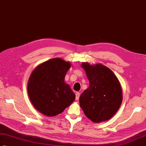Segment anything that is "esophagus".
I'll return each instance as SVG.
<instances>
[{"mask_svg":"<svg viewBox=\"0 0 146 146\" xmlns=\"http://www.w3.org/2000/svg\"><path fill=\"white\" fill-rule=\"evenodd\" d=\"M80 92H76V100H78L79 98H80Z\"/></svg>","mask_w":146,"mask_h":146,"instance_id":"obj_1","label":"esophagus"}]
</instances>
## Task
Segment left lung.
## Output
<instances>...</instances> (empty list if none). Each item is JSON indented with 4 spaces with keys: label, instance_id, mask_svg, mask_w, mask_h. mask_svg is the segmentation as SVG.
Returning <instances> with one entry per match:
<instances>
[{
    "label": "left lung",
    "instance_id": "obj_1",
    "mask_svg": "<svg viewBox=\"0 0 146 146\" xmlns=\"http://www.w3.org/2000/svg\"><path fill=\"white\" fill-rule=\"evenodd\" d=\"M89 87L81 94L80 104L86 117L96 123L113 117L121 106L122 92L121 84L109 68L98 63L83 62Z\"/></svg>",
    "mask_w": 146,
    "mask_h": 146
}]
</instances>
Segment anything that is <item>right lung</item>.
Returning <instances> with one entry per match:
<instances>
[{"label": "right lung", "mask_w": 146, "mask_h": 146, "mask_svg": "<svg viewBox=\"0 0 146 146\" xmlns=\"http://www.w3.org/2000/svg\"><path fill=\"white\" fill-rule=\"evenodd\" d=\"M70 63L59 58L37 66L31 74L27 92L33 105L48 117L61 113L75 100L70 86L64 81Z\"/></svg>", "instance_id": "right-lung-1"}]
</instances>
